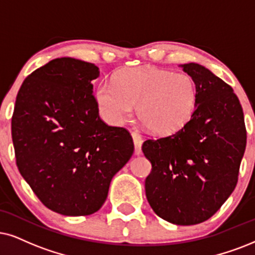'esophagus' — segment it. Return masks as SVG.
<instances>
[{"instance_id": "34e87169", "label": "esophagus", "mask_w": 255, "mask_h": 255, "mask_svg": "<svg viewBox=\"0 0 255 255\" xmlns=\"http://www.w3.org/2000/svg\"><path fill=\"white\" fill-rule=\"evenodd\" d=\"M131 137H133L134 146H135V154L140 155L141 154V146H142V136L141 134H138L137 131H131Z\"/></svg>"}]
</instances>
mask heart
<instances>
[{
  "label": "heart",
  "mask_w": 255,
  "mask_h": 255,
  "mask_svg": "<svg viewBox=\"0 0 255 255\" xmlns=\"http://www.w3.org/2000/svg\"><path fill=\"white\" fill-rule=\"evenodd\" d=\"M100 113L112 125H121L136 106V115L151 133L169 135L191 120L196 106L195 83L185 73L155 67H136L118 73L114 82L96 90Z\"/></svg>",
  "instance_id": "obj_1"
}]
</instances>
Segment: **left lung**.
Here are the masks:
<instances>
[{
    "label": "left lung",
    "instance_id": "8db88e82",
    "mask_svg": "<svg viewBox=\"0 0 255 255\" xmlns=\"http://www.w3.org/2000/svg\"><path fill=\"white\" fill-rule=\"evenodd\" d=\"M180 67L195 83V111L175 134L143 142L151 163L144 189L160 218L189 226L208 220L230 198L247 136L232 87L201 64Z\"/></svg>",
    "mask_w": 255,
    "mask_h": 255
}]
</instances>
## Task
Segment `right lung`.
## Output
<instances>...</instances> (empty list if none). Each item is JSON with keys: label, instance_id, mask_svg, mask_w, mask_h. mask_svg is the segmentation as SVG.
Masks as SVG:
<instances>
[{"label": "right lung", "instance_id": "obj_1", "mask_svg": "<svg viewBox=\"0 0 255 255\" xmlns=\"http://www.w3.org/2000/svg\"><path fill=\"white\" fill-rule=\"evenodd\" d=\"M95 64L51 60L22 83L11 119L16 165L41 202L80 217L98 212L113 176L133 155L129 131L99 117Z\"/></svg>", "mask_w": 255, "mask_h": 255}]
</instances>
